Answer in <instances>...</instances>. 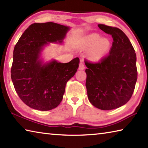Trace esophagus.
<instances>
[{
  "label": "esophagus",
  "mask_w": 148,
  "mask_h": 148,
  "mask_svg": "<svg viewBox=\"0 0 148 148\" xmlns=\"http://www.w3.org/2000/svg\"><path fill=\"white\" fill-rule=\"evenodd\" d=\"M84 68H85L84 64V62H82V61H81V62H80V64H79V70H83V69H84Z\"/></svg>",
  "instance_id": "34e87169"
}]
</instances>
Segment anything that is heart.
<instances>
[{"label":"heart","instance_id":"heart-1","mask_svg":"<svg viewBox=\"0 0 148 148\" xmlns=\"http://www.w3.org/2000/svg\"><path fill=\"white\" fill-rule=\"evenodd\" d=\"M78 46L82 49H89V54L94 58L104 56L110 48V41L108 38H100L97 33H91L82 37L78 43Z\"/></svg>","mask_w":148,"mask_h":148}]
</instances>
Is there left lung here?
Listing matches in <instances>:
<instances>
[{"label":"left lung","mask_w":148,"mask_h":148,"mask_svg":"<svg viewBox=\"0 0 148 148\" xmlns=\"http://www.w3.org/2000/svg\"><path fill=\"white\" fill-rule=\"evenodd\" d=\"M112 36L107 56L98 62L85 61L86 86L91 104L102 110L118 108L129 101L137 80L135 49L126 34L117 27L99 24Z\"/></svg>","instance_id":"8db88e82"}]
</instances>
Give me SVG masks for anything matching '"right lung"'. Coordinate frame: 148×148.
I'll return each mask as SVG.
<instances>
[{
  "mask_svg": "<svg viewBox=\"0 0 148 148\" xmlns=\"http://www.w3.org/2000/svg\"><path fill=\"white\" fill-rule=\"evenodd\" d=\"M69 27L54 22L35 23L27 28L14 48L11 77L16 93L34 110L48 111L60 104L67 82L79 68L77 57L68 63L40 58L44 46L62 43Z\"/></svg>",
  "mask_w": 148,
  "mask_h": 148,
  "instance_id": "add662e5",
  "label": "right lung"
}]
</instances>
